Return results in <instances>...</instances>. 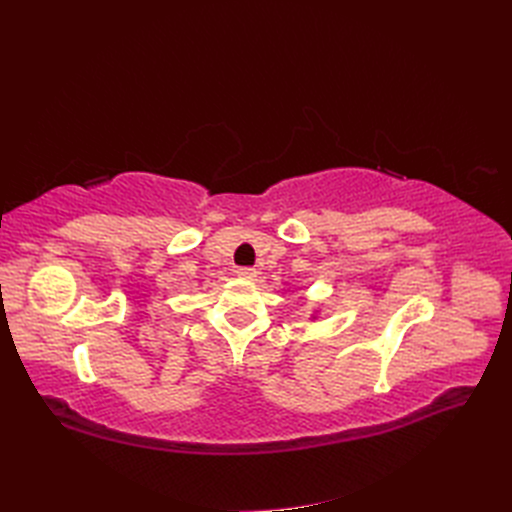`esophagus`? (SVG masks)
I'll use <instances>...</instances> for the list:
<instances>
[{
  "mask_svg": "<svg viewBox=\"0 0 512 512\" xmlns=\"http://www.w3.org/2000/svg\"><path fill=\"white\" fill-rule=\"evenodd\" d=\"M237 275L241 277V280H254V277H256V269H252V267H241V269H237Z\"/></svg>",
  "mask_w": 512,
  "mask_h": 512,
  "instance_id": "obj_1",
  "label": "esophagus"
}]
</instances>
